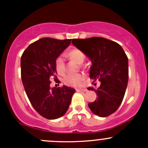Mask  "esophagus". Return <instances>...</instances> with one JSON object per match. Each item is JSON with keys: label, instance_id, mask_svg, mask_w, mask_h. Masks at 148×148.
I'll return each mask as SVG.
<instances>
[{"label": "esophagus", "instance_id": "1", "mask_svg": "<svg viewBox=\"0 0 148 148\" xmlns=\"http://www.w3.org/2000/svg\"><path fill=\"white\" fill-rule=\"evenodd\" d=\"M77 91L79 92H85L87 91V89L86 88H83V89H77Z\"/></svg>", "mask_w": 148, "mask_h": 148}]
</instances>
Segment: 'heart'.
<instances>
[{"label":"heart","instance_id":"heart-1","mask_svg":"<svg viewBox=\"0 0 148 148\" xmlns=\"http://www.w3.org/2000/svg\"><path fill=\"white\" fill-rule=\"evenodd\" d=\"M69 57L75 62L78 64H82L86 59V55L83 51L79 49H74L69 51L67 53ZM55 68L59 74H63L65 71V63L63 56H60L57 57L55 62ZM84 79L82 74H69L63 78V82L66 85L73 87H77L82 85Z\"/></svg>","mask_w":148,"mask_h":148}]
</instances>
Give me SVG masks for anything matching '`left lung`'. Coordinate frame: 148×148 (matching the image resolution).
<instances>
[{
  "label": "left lung",
  "mask_w": 148,
  "mask_h": 148,
  "mask_svg": "<svg viewBox=\"0 0 148 148\" xmlns=\"http://www.w3.org/2000/svg\"><path fill=\"white\" fill-rule=\"evenodd\" d=\"M73 45L90 59L89 77L100 82L95 90L97 100L88 104L91 111L101 117L114 113L123 100L128 83V59L120 44L102 37L72 40Z\"/></svg>",
  "instance_id": "left-lung-1"
}]
</instances>
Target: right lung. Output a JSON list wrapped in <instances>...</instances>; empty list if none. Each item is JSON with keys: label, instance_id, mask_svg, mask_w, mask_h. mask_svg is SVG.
<instances>
[{"label": "right lung", "instance_id": "add662e5", "mask_svg": "<svg viewBox=\"0 0 148 148\" xmlns=\"http://www.w3.org/2000/svg\"><path fill=\"white\" fill-rule=\"evenodd\" d=\"M71 41V39L41 38L30 44L21 59V79L28 99L36 111L48 120L62 117L76 92L65 85L50 86L51 79L55 82L57 79L56 59Z\"/></svg>", "mask_w": 148, "mask_h": 148}]
</instances>
